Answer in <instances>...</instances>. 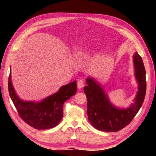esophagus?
<instances>
[{
  "instance_id": "1",
  "label": "esophagus",
  "mask_w": 156,
  "mask_h": 156,
  "mask_svg": "<svg viewBox=\"0 0 156 156\" xmlns=\"http://www.w3.org/2000/svg\"><path fill=\"white\" fill-rule=\"evenodd\" d=\"M77 86H78V88L79 89L83 88L84 86V83L83 80H79L78 81V82H77Z\"/></svg>"
}]
</instances>
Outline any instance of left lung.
I'll use <instances>...</instances> for the list:
<instances>
[{"label": "left lung", "instance_id": "8db88e82", "mask_svg": "<svg viewBox=\"0 0 156 156\" xmlns=\"http://www.w3.org/2000/svg\"><path fill=\"white\" fill-rule=\"evenodd\" d=\"M133 58L138 91L134 103L127 108L112 105L100 84L93 78L87 79V86L84 87V91L87 97L88 121L98 130L116 132L123 129L130 123L143 105L146 92L145 69L142 58L137 51Z\"/></svg>", "mask_w": 156, "mask_h": 156}]
</instances>
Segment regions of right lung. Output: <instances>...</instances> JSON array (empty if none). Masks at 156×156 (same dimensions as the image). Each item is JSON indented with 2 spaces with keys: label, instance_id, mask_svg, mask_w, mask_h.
<instances>
[{
  "label": "right lung",
  "instance_id": "1",
  "mask_svg": "<svg viewBox=\"0 0 156 156\" xmlns=\"http://www.w3.org/2000/svg\"><path fill=\"white\" fill-rule=\"evenodd\" d=\"M8 88L10 97L23 121L37 129H48L57 126L63 117V105L77 91L76 81L63 86L59 90L40 102L25 101L16 95L9 77Z\"/></svg>",
  "mask_w": 156,
  "mask_h": 156
}]
</instances>
